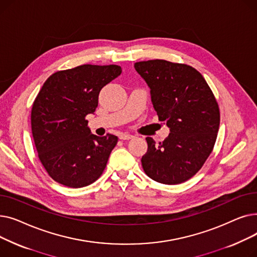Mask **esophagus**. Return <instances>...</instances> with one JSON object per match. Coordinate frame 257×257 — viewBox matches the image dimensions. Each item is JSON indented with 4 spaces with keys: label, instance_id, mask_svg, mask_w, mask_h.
Returning <instances> with one entry per match:
<instances>
[{
    "label": "esophagus",
    "instance_id": "34e87169",
    "mask_svg": "<svg viewBox=\"0 0 257 257\" xmlns=\"http://www.w3.org/2000/svg\"><path fill=\"white\" fill-rule=\"evenodd\" d=\"M119 140H123V141H128V140H131L133 139V136H131V134L129 133H120L118 136Z\"/></svg>",
    "mask_w": 257,
    "mask_h": 257
}]
</instances>
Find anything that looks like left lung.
<instances>
[{"label":"left lung","instance_id":"obj_1","mask_svg":"<svg viewBox=\"0 0 257 257\" xmlns=\"http://www.w3.org/2000/svg\"><path fill=\"white\" fill-rule=\"evenodd\" d=\"M134 69L150 88L158 119L170 129L163 143L146 138L143 169L157 182L182 183L213 149L220 126L218 103L203 76L190 65L155 59L134 63Z\"/></svg>","mask_w":257,"mask_h":257}]
</instances>
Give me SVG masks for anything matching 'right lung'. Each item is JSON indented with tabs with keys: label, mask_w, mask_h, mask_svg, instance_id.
Returning a JSON list of instances; mask_svg holds the SVG:
<instances>
[{
	"label": "right lung",
	"mask_w": 257,
	"mask_h": 257,
	"mask_svg": "<svg viewBox=\"0 0 257 257\" xmlns=\"http://www.w3.org/2000/svg\"><path fill=\"white\" fill-rule=\"evenodd\" d=\"M121 73L119 65L83 64L51 75L31 111L36 150L52 179L79 188L104 171L117 137L91 133L85 116L94 112L101 89Z\"/></svg>",
	"instance_id": "right-lung-1"
}]
</instances>
